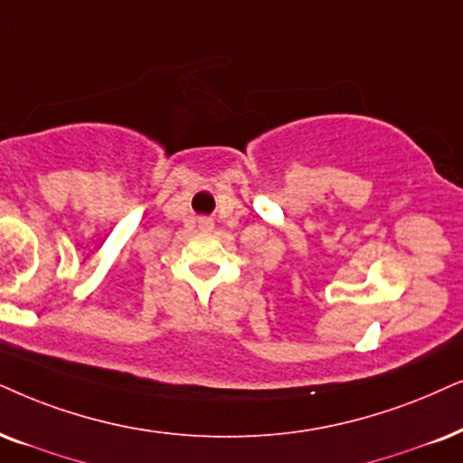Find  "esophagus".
I'll return each mask as SVG.
<instances>
[{
  "instance_id": "esophagus-1",
  "label": "esophagus",
  "mask_w": 463,
  "mask_h": 463,
  "mask_svg": "<svg viewBox=\"0 0 463 463\" xmlns=\"http://www.w3.org/2000/svg\"><path fill=\"white\" fill-rule=\"evenodd\" d=\"M198 231L212 232L213 231V220L212 218H198Z\"/></svg>"
}]
</instances>
